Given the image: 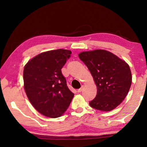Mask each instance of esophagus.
I'll use <instances>...</instances> for the list:
<instances>
[{
  "mask_svg": "<svg viewBox=\"0 0 147 147\" xmlns=\"http://www.w3.org/2000/svg\"><path fill=\"white\" fill-rule=\"evenodd\" d=\"M82 90H83V86H81V88H79V89H78V92H82Z\"/></svg>",
  "mask_w": 147,
  "mask_h": 147,
  "instance_id": "obj_1",
  "label": "esophagus"
}]
</instances>
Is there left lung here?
<instances>
[{"mask_svg": "<svg viewBox=\"0 0 147 147\" xmlns=\"http://www.w3.org/2000/svg\"><path fill=\"white\" fill-rule=\"evenodd\" d=\"M78 57L89 69L97 86V94L89 102L90 106L104 111L119 106L126 97L132 82L127 63L102 49L82 52Z\"/></svg>", "mask_w": 147, "mask_h": 147, "instance_id": "obj_1", "label": "left lung"}]
</instances>
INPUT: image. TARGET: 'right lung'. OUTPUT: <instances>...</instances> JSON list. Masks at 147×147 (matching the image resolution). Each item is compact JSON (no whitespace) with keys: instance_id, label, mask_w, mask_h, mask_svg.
Masks as SVG:
<instances>
[{"instance_id":"add662e5","label":"right lung","mask_w":147,"mask_h":147,"mask_svg":"<svg viewBox=\"0 0 147 147\" xmlns=\"http://www.w3.org/2000/svg\"><path fill=\"white\" fill-rule=\"evenodd\" d=\"M71 53L62 49L41 53L24 67L26 95L34 108L46 117L63 115L74 97L61 72Z\"/></svg>"}]
</instances>
